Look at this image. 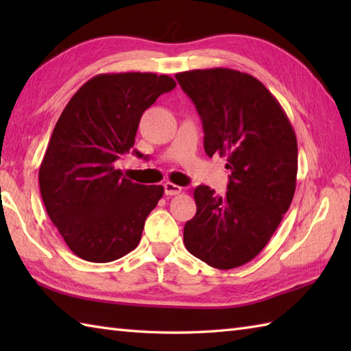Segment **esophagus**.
Wrapping results in <instances>:
<instances>
[{
	"label": "esophagus",
	"instance_id": "34e87169",
	"mask_svg": "<svg viewBox=\"0 0 351 351\" xmlns=\"http://www.w3.org/2000/svg\"><path fill=\"white\" fill-rule=\"evenodd\" d=\"M164 191H166L167 196H176L182 191V187H180V185H176L173 182H166L164 184Z\"/></svg>",
	"mask_w": 351,
	"mask_h": 351
}]
</instances>
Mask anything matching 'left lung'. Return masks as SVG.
<instances>
[{
    "label": "left lung",
    "mask_w": 351,
    "mask_h": 351,
    "mask_svg": "<svg viewBox=\"0 0 351 351\" xmlns=\"http://www.w3.org/2000/svg\"><path fill=\"white\" fill-rule=\"evenodd\" d=\"M204 125L208 156H226L225 197L193 190L196 215L184 226L193 256L219 270L247 264L280 225L295 191L297 138L279 101L255 77L228 68L176 73Z\"/></svg>",
    "instance_id": "obj_1"
}]
</instances>
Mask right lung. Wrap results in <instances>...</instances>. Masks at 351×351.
<instances>
[{
  "instance_id": "add662e5",
  "label": "right lung",
  "mask_w": 351,
  "mask_h": 351,
  "mask_svg": "<svg viewBox=\"0 0 351 351\" xmlns=\"http://www.w3.org/2000/svg\"><path fill=\"white\" fill-rule=\"evenodd\" d=\"M176 87L152 72L101 73L72 96L39 169L43 205L77 256L111 263L137 247L162 185L126 180L114 161L134 147L141 114Z\"/></svg>"
}]
</instances>
